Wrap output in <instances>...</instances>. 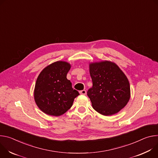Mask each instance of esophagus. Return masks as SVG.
I'll list each match as a JSON object with an SVG mask.
<instances>
[{"label": "esophagus", "mask_w": 158, "mask_h": 158, "mask_svg": "<svg viewBox=\"0 0 158 158\" xmlns=\"http://www.w3.org/2000/svg\"><path fill=\"white\" fill-rule=\"evenodd\" d=\"M80 94H81V95H86V91L85 90H81V91L80 92Z\"/></svg>", "instance_id": "1"}]
</instances>
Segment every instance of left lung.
<instances>
[{"mask_svg":"<svg viewBox=\"0 0 158 158\" xmlns=\"http://www.w3.org/2000/svg\"><path fill=\"white\" fill-rule=\"evenodd\" d=\"M93 86L87 92L93 108L103 115L123 109L130 99L127 78L114 63L105 61L90 64Z\"/></svg>","mask_w":158,"mask_h":158,"instance_id":"obj_1","label":"left lung"}]
</instances>
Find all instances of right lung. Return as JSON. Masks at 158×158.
Returning <instances> with one entry per match:
<instances>
[{
	"instance_id": "right-lung-1",
	"label": "right lung",
	"mask_w": 158,
	"mask_h": 158,
	"mask_svg": "<svg viewBox=\"0 0 158 158\" xmlns=\"http://www.w3.org/2000/svg\"><path fill=\"white\" fill-rule=\"evenodd\" d=\"M70 68L67 62L56 61L46 66L39 75L35 85L34 100L45 114L52 116L64 114L80 95L66 78Z\"/></svg>"
}]
</instances>
